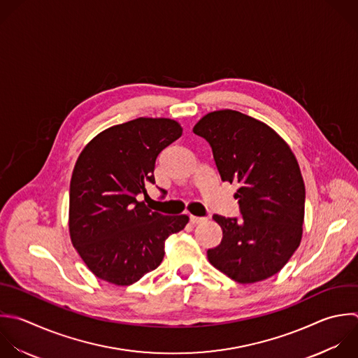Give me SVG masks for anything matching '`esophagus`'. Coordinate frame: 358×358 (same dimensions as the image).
<instances>
[{"instance_id": "obj_1", "label": "esophagus", "mask_w": 358, "mask_h": 358, "mask_svg": "<svg viewBox=\"0 0 358 358\" xmlns=\"http://www.w3.org/2000/svg\"><path fill=\"white\" fill-rule=\"evenodd\" d=\"M203 221H206V218H204V217H196V215H190V222H192L193 225H196V224H200V222H203Z\"/></svg>"}]
</instances>
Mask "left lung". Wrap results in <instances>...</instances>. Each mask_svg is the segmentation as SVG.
Wrapping results in <instances>:
<instances>
[{
    "label": "left lung",
    "mask_w": 358,
    "mask_h": 358,
    "mask_svg": "<svg viewBox=\"0 0 358 358\" xmlns=\"http://www.w3.org/2000/svg\"><path fill=\"white\" fill-rule=\"evenodd\" d=\"M193 131L211 145L221 180L239 185L242 218L213 215L222 239L208 262L239 284L274 275L302 238L305 186L294 152L270 126L231 109L207 113Z\"/></svg>",
    "instance_id": "8db88e82"
}]
</instances>
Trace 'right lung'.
<instances>
[{
    "label": "right lung",
    "instance_id": "add662e5",
    "mask_svg": "<svg viewBox=\"0 0 358 358\" xmlns=\"http://www.w3.org/2000/svg\"><path fill=\"white\" fill-rule=\"evenodd\" d=\"M182 131L173 119L138 117L101 131L81 151L70 182L69 229L98 278L122 287L138 281L161 264L168 236L189 222L137 200L155 183L158 154Z\"/></svg>",
    "mask_w": 358,
    "mask_h": 358
}]
</instances>
